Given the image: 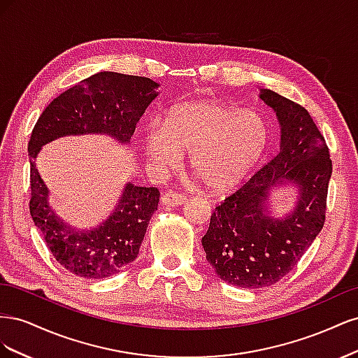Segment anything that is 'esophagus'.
<instances>
[{"label":"esophagus","mask_w":358,"mask_h":358,"mask_svg":"<svg viewBox=\"0 0 358 358\" xmlns=\"http://www.w3.org/2000/svg\"><path fill=\"white\" fill-rule=\"evenodd\" d=\"M187 197L182 196V194L176 192H166L161 196V203L164 206H171V208H176V206H182L185 203Z\"/></svg>","instance_id":"34e87169"}]
</instances>
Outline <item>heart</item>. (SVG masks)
Segmentation results:
<instances>
[{
    "label": "heart",
    "mask_w": 358,
    "mask_h": 358,
    "mask_svg": "<svg viewBox=\"0 0 358 358\" xmlns=\"http://www.w3.org/2000/svg\"><path fill=\"white\" fill-rule=\"evenodd\" d=\"M268 143V125L255 110L218 100H192L170 109L164 124L149 122L142 148L159 171L175 169L189 152V167L206 188L229 191L251 173Z\"/></svg>",
    "instance_id": "heart-1"
}]
</instances>
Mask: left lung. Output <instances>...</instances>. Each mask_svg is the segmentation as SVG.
I'll use <instances>...</instances> for the list:
<instances>
[{"mask_svg":"<svg viewBox=\"0 0 358 358\" xmlns=\"http://www.w3.org/2000/svg\"><path fill=\"white\" fill-rule=\"evenodd\" d=\"M259 99L276 113L279 154L215 208L201 239L216 275L241 288L273 285L291 272L322 229L331 178L326 140L305 107L270 90ZM287 185L298 188V203L276 219L269 194Z\"/></svg>","mask_w":358,"mask_h":358,"instance_id":"1","label":"left lung"}]
</instances>
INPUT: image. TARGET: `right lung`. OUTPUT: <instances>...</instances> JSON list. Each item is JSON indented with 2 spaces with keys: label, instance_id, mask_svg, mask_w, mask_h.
<instances>
[{
  "label": "right lung",
  "instance_id": "add662e5",
  "mask_svg": "<svg viewBox=\"0 0 358 358\" xmlns=\"http://www.w3.org/2000/svg\"><path fill=\"white\" fill-rule=\"evenodd\" d=\"M158 83L140 76L101 71L53 100L32 129L29 212L53 258L76 276L109 278L136 259L159 191L127 182L112 213L91 230H78L49 204V189L36 167L41 146L66 136L104 134L127 145L157 96Z\"/></svg>",
  "mask_w": 358,
  "mask_h": 358
}]
</instances>
